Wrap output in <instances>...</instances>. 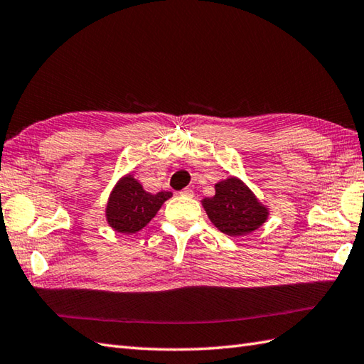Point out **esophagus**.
<instances>
[{"instance_id":"esophagus-1","label":"esophagus","mask_w":364,"mask_h":364,"mask_svg":"<svg viewBox=\"0 0 364 364\" xmlns=\"http://www.w3.org/2000/svg\"><path fill=\"white\" fill-rule=\"evenodd\" d=\"M180 196H184V197H193V191H192L191 188H184V189L180 192Z\"/></svg>"}]
</instances>
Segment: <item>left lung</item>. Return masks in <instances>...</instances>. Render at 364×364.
<instances>
[{
  "mask_svg": "<svg viewBox=\"0 0 364 364\" xmlns=\"http://www.w3.org/2000/svg\"><path fill=\"white\" fill-rule=\"evenodd\" d=\"M209 220L226 235H247L265 223L268 209L239 178L215 184V196L201 201Z\"/></svg>",
  "mask_w": 364,
  "mask_h": 364,
  "instance_id": "1",
  "label": "left lung"
}]
</instances>
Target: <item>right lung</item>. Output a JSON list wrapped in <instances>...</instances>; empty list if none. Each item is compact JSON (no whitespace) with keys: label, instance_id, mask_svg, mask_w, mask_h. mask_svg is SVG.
Masks as SVG:
<instances>
[{"label":"right lung","instance_id":"obj_1","mask_svg":"<svg viewBox=\"0 0 364 364\" xmlns=\"http://www.w3.org/2000/svg\"><path fill=\"white\" fill-rule=\"evenodd\" d=\"M172 197L171 192L150 193L132 175L117 181L107 203V222L117 232L133 234L141 231Z\"/></svg>","mask_w":364,"mask_h":364}]
</instances>
